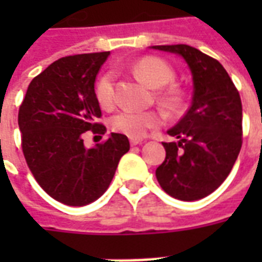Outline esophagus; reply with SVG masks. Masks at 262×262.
Segmentation results:
<instances>
[{
    "mask_svg": "<svg viewBox=\"0 0 262 262\" xmlns=\"http://www.w3.org/2000/svg\"><path fill=\"white\" fill-rule=\"evenodd\" d=\"M130 144H132V146H137V144H142V140H140V139H133V137H132Z\"/></svg>",
    "mask_w": 262,
    "mask_h": 262,
    "instance_id": "esophagus-1",
    "label": "esophagus"
}]
</instances>
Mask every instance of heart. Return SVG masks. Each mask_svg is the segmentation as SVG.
I'll use <instances>...</instances> for the list:
<instances>
[{"instance_id":"1","label":"heart","mask_w":262,"mask_h":262,"mask_svg":"<svg viewBox=\"0 0 262 262\" xmlns=\"http://www.w3.org/2000/svg\"><path fill=\"white\" fill-rule=\"evenodd\" d=\"M132 71L153 88L170 84L174 78V70L164 60L147 56L137 60L132 66ZM95 98L101 108L111 109L115 103V75L112 71L103 73L95 84ZM160 99L165 106L178 108L184 101V92L178 86H164L160 91ZM163 123V115L157 111H135L122 109L109 119V127L116 133L139 139L146 135L148 129L157 127Z\"/></svg>"}]
</instances>
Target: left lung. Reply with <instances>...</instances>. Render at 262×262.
<instances>
[{
	"label": "left lung",
	"instance_id": "8db88e82",
	"mask_svg": "<svg viewBox=\"0 0 262 262\" xmlns=\"http://www.w3.org/2000/svg\"><path fill=\"white\" fill-rule=\"evenodd\" d=\"M181 54L191 69L192 105L168 130L178 143H163L165 160L156 170L165 192L181 201L208 196L230 174L243 144L240 94L219 61L188 45L153 46Z\"/></svg>",
	"mask_w": 262,
	"mask_h": 262
}]
</instances>
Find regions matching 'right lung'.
I'll use <instances>...</instances> for the list:
<instances>
[{
  "instance_id": "obj_1",
  "label": "right lung",
  "mask_w": 262,
  "mask_h": 262,
  "mask_svg": "<svg viewBox=\"0 0 262 262\" xmlns=\"http://www.w3.org/2000/svg\"><path fill=\"white\" fill-rule=\"evenodd\" d=\"M109 52L67 56L36 75L19 106L22 151L45 192L69 206H84L101 196L130 144L112 133L94 148L82 136L103 135L95 98V78Z\"/></svg>"
}]
</instances>
